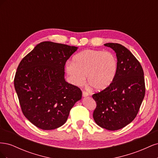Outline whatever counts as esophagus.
Segmentation results:
<instances>
[{"instance_id":"34e87169","label":"esophagus","mask_w":158,"mask_h":158,"mask_svg":"<svg viewBox=\"0 0 158 158\" xmlns=\"http://www.w3.org/2000/svg\"><path fill=\"white\" fill-rule=\"evenodd\" d=\"M82 95L83 97H87L89 95V94L87 92H85V91H83L82 92Z\"/></svg>"}]
</instances>
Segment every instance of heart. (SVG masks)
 <instances>
[{
    "instance_id": "b5f03b06",
    "label": "heart",
    "mask_w": 158,
    "mask_h": 158,
    "mask_svg": "<svg viewBox=\"0 0 158 158\" xmlns=\"http://www.w3.org/2000/svg\"><path fill=\"white\" fill-rule=\"evenodd\" d=\"M118 69L117 59L111 52L88 49L74 55L72 63H66L65 71L70 82L82 85L87 78L94 89H106L115 78Z\"/></svg>"
}]
</instances>
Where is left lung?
<instances>
[{
	"label": "left lung",
	"mask_w": 158,
	"mask_h": 158,
	"mask_svg": "<svg viewBox=\"0 0 158 158\" xmlns=\"http://www.w3.org/2000/svg\"><path fill=\"white\" fill-rule=\"evenodd\" d=\"M104 45L116 52L118 69L113 82L92 95L96 102L93 117L102 128L117 131L131 123L139 111L146 91L144 71L125 47L114 43Z\"/></svg>",
	"instance_id": "obj_1"
}]
</instances>
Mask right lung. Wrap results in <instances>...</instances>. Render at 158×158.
Returning <instances> with one entry per match:
<instances>
[{"label": "right lung", "instance_id": "obj_1", "mask_svg": "<svg viewBox=\"0 0 158 158\" xmlns=\"http://www.w3.org/2000/svg\"><path fill=\"white\" fill-rule=\"evenodd\" d=\"M78 47L44 41L23 58L14 78L22 111L33 125L52 130L67 121L82 91L64 79V66Z\"/></svg>", "mask_w": 158, "mask_h": 158}]
</instances>
